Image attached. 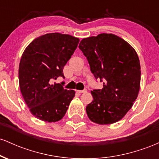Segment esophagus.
<instances>
[{
    "label": "esophagus",
    "instance_id": "obj_1",
    "mask_svg": "<svg viewBox=\"0 0 159 159\" xmlns=\"http://www.w3.org/2000/svg\"><path fill=\"white\" fill-rule=\"evenodd\" d=\"M79 93H87V90L86 89H84V90H77Z\"/></svg>",
    "mask_w": 159,
    "mask_h": 159
}]
</instances>
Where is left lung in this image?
Instances as JSON below:
<instances>
[{
    "instance_id": "obj_1",
    "label": "left lung",
    "mask_w": 159,
    "mask_h": 159,
    "mask_svg": "<svg viewBox=\"0 0 159 159\" xmlns=\"http://www.w3.org/2000/svg\"><path fill=\"white\" fill-rule=\"evenodd\" d=\"M79 48L96 79L103 87L91 91L93 100L86 107L89 119L99 125L116 123L132 108L140 84V65L136 51L112 34L84 38Z\"/></svg>"
}]
</instances>
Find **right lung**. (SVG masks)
<instances>
[{"mask_svg":"<svg viewBox=\"0 0 159 159\" xmlns=\"http://www.w3.org/2000/svg\"><path fill=\"white\" fill-rule=\"evenodd\" d=\"M79 39L69 34L51 33L36 38L24 51L19 68V87L30 113L37 119L52 123L64 116L75 92L63 83V69L77 48Z\"/></svg>","mask_w":159,"mask_h":159,"instance_id":"obj_1","label":"right lung"}]
</instances>
